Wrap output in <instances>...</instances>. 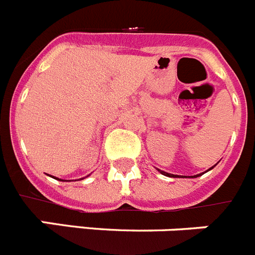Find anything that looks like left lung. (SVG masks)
<instances>
[{"label": "left lung", "instance_id": "8db88e82", "mask_svg": "<svg viewBox=\"0 0 255 255\" xmlns=\"http://www.w3.org/2000/svg\"><path fill=\"white\" fill-rule=\"evenodd\" d=\"M160 173H161V174H162V175H166V176H173V178H174V176H176V175H173V174L165 173V171H161V170H160ZM194 178H197V175H196V176H194Z\"/></svg>", "mask_w": 255, "mask_h": 255}]
</instances>
